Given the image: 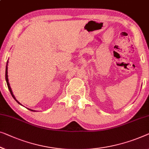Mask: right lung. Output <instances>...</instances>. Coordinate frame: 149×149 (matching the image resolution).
I'll use <instances>...</instances> for the list:
<instances>
[{
  "label": "right lung",
  "mask_w": 149,
  "mask_h": 149,
  "mask_svg": "<svg viewBox=\"0 0 149 149\" xmlns=\"http://www.w3.org/2000/svg\"><path fill=\"white\" fill-rule=\"evenodd\" d=\"M8 61H7V62H6V71H5V79H6V84H7V86H8V89H9V91H10V94H11V95H12V97H13L14 98V100H15L17 103H19V104H20V105H21L20 103L18 101H17V100H16V98H15V97L14 96V95H13V91H12V89H11V88H10V84H9V83H8ZM28 109V108H27ZM29 109V110H31V111H35V110H33V109Z\"/></svg>",
  "instance_id": "obj_1"
}]
</instances>
